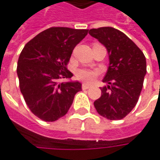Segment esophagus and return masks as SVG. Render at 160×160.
Segmentation results:
<instances>
[{
    "mask_svg": "<svg viewBox=\"0 0 160 160\" xmlns=\"http://www.w3.org/2000/svg\"><path fill=\"white\" fill-rule=\"evenodd\" d=\"M91 87H92V86H91V85H88V84H82V89H83V90H87L88 88H90Z\"/></svg>",
    "mask_w": 160,
    "mask_h": 160,
    "instance_id": "1",
    "label": "esophagus"
}]
</instances>
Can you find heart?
Here are the masks:
<instances>
[{
    "label": "heart",
    "mask_w": 160,
    "mask_h": 160,
    "mask_svg": "<svg viewBox=\"0 0 160 160\" xmlns=\"http://www.w3.org/2000/svg\"><path fill=\"white\" fill-rule=\"evenodd\" d=\"M97 70H91V69H80L77 71L76 76L77 78L80 80H83L87 83L92 82L95 78L98 75Z\"/></svg>",
    "instance_id": "1"
}]
</instances>
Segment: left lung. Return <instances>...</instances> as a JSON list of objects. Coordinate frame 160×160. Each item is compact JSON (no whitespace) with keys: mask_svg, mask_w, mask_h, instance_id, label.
<instances>
[{"mask_svg":"<svg viewBox=\"0 0 160 160\" xmlns=\"http://www.w3.org/2000/svg\"><path fill=\"white\" fill-rule=\"evenodd\" d=\"M106 48L109 67L101 87V97L95 100L98 113L109 120L125 118L136 105L147 73L144 54L123 32L113 27L89 31Z\"/></svg>","mask_w":160,"mask_h":160,"instance_id":"8db88e82","label":"left lung"}]
</instances>
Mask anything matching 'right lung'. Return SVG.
Returning a JSON list of instances; mask_svg holds the SVG:
<instances>
[{
	"mask_svg": "<svg viewBox=\"0 0 160 160\" xmlns=\"http://www.w3.org/2000/svg\"><path fill=\"white\" fill-rule=\"evenodd\" d=\"M88 30L51 27L26 43L19 55L17 74L19 88L33 114L45 122H55L67 114L81 83L70 80L68 69L74 47Z\"/></svg>",
	"mask_w": 160,
	"mask_h": 160,
	"instance_id": "add662e5",
	"label": "right lung"
}]
</instances>
